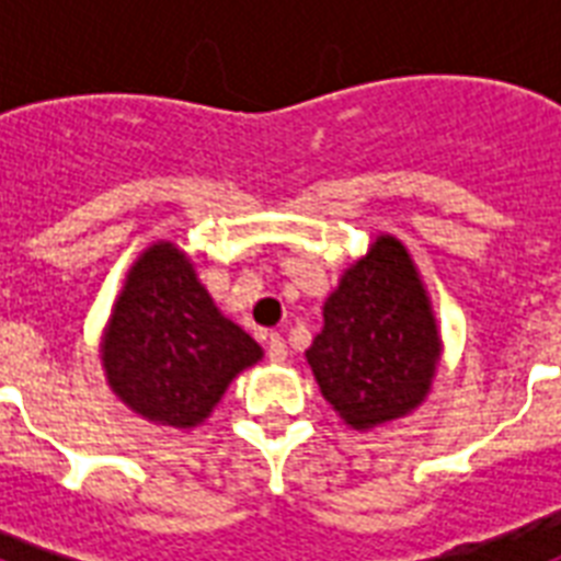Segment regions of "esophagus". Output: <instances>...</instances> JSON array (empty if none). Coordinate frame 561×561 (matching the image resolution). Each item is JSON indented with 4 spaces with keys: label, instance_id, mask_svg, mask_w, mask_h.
I'll list each match as a JSON object with an SVG mask.
<instances>
[{
    "label": "esophagus",
    "instance_id": "1",
    "mask_svg": "<svg viewBox=\"0 0 561 561\" xmlns=\"http://www.w3.org/2000/svg\"><path fill=\"white\" fill-rule=\"evenodd\" d=\"M267 358H271L273 364H282V360L288 358V346H285V341H282V334L276 332L267 334Z\"/></svg>",
    "mask_w": 561,
    "mask_h": 561
}]
</instances>
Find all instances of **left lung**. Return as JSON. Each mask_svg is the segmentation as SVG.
I'll return each mask as SVG.
<instances>
[{
  "mask_svg": "<svg viewBox=\"0 0 561 561\" xmlns=\"http://www.w3.org/2000/svg\"><path fill=\"white\" fill-rule=\"evenodd\" d=\"M443 341L427 290L399 238L378 236L323 306L308 346L323 399L355 431L408 416L425 401Z\"/></svg>",
  "mask_w": 561,
  "mask_h": 561,
  "instance_id": "left-lung-1",
  "label": "left lung"
}]
</instances>
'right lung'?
I'll return each instance as SVG.
<instances>
[{
    "mask_svg": "<svg viewBox=\"0 0 561 561\" xmlns=\"http://www.w3.org/2000/svg\"><path fill=\"white\" fill-rule=\"evenodd\" d=\"M262 346L220 314L178 244L157 241L127 271L101 341L107 383L148 422L197 427Z\"/></svg>",
    "mask_w": 561,
    "mask_h": 561,
    "instance_id": "obj_1",
    "label": "right lung"
}]
</instances>
